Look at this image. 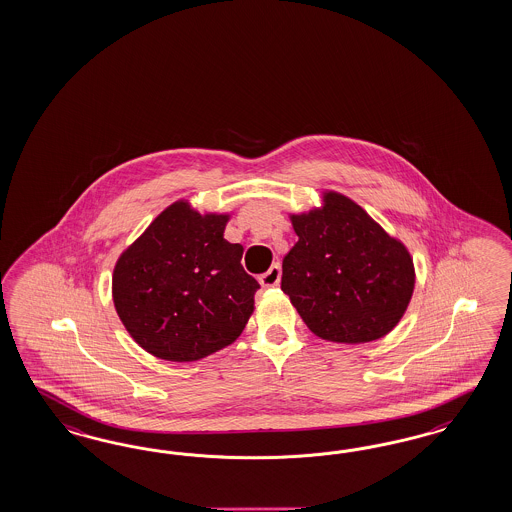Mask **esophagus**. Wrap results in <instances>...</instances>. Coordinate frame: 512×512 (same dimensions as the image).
Masks as SVG:
<instances>
[{
  "instance_id": "1",
  "label": "esophagus",
  "mask_w": 512,
  "mask_h": 512,
  "mask_svg": "<svg viewBox=\"0 0 512 512\" xmlns=\"http://www.w3.org/2000/svg\"><path fill=\"white\" fill-rule=\"evenodd\" d=\"M279 279H281V268H279V264H272V266L264 272L263 276L259 278V281H261V285H263L264 289H270V287H278Z\"/></svg>"
}]
</instances>
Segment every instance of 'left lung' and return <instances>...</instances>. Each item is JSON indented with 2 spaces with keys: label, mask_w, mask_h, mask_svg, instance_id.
Listing matches in <instances>:
<instances>
[{
  "label": "left lung",
  "mask_w": 512,
  "mask_h": 512,
  "mask_svg": "<svg viewBox=\"0 0 512 512\" xmlns=\"http://www.w3.org/2000/svg\"><path fill=\"white\" fill-rule=\"evenodd\" d=\"M289 219L298 242L283 257L281 291L311 332L345 345L387 336L415 291V264L402 240L332 189L321 206Z\"/></svg>",
  "instance_id": "left-lung-1"
}]
</instances>
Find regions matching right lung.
Segmentation results:
<instances>
[{
    "label": "right lung",
    "mask_w": 512,
    "mask_h": 512,
    "mask_svg": "<svg viewBox=\"0 0 512 512\" xmlns=\"http://www.w3.org/2000/svg\"><path fill=\"white\" fill-rule=\"evenodd\" d=\"M229 212L172 202L118 257L112 300L129 336L163 360L195 362L231 345L255 310L259 283L225 240Z\"/></svg>",
    "instance_id": "right-lung-1"
}]
</instances>
